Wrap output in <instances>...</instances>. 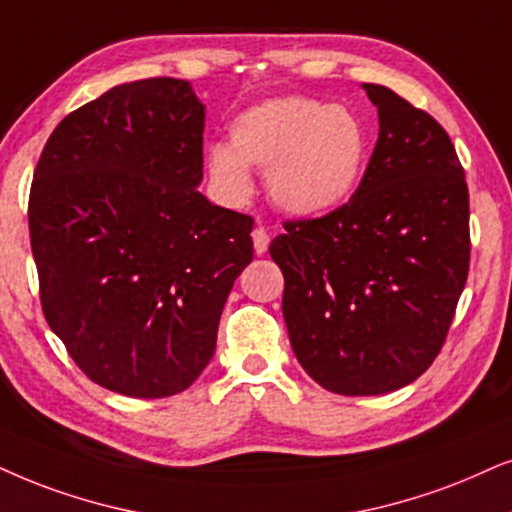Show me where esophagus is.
I'll return each mask as SVG.
<instances>
[{"instance_id":"esophagus-1","label":"esophagus","mask_w":512,"mask_h":512,"mask_svg":"<svg viewBox=\"0 0 512 512\" xmlns=\"http://www.w3.org/2000/svg\"><path fill=\"white\" fill-rule=\"evenodd\" d=\"M269 241H271V238H269L267 231L262 229V226H257V229L252 231V243H255L257 255H264V252L269 250Z\"/></svg>"}]
</instances>
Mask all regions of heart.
Instances as JSON below:
<instances>
[{"label":"heart","instance_id":"1","mask_svg":"<svg viewBox=\"0 0 512 512\" xmlns=\"http://www.w3.org/2000/svg\"><path fill=\"white\" fill-rule=\"evenodd\" d=\"M231 144L205 151L215 189L229 203L252 196L248 167L267 172L269 198L295 217H321L354 196L366 170L368 139L361 120L345 106L278 96L238 113Z\"/></svg>","mask_w":512,"mask_h":512}]
</instances>
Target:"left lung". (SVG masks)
Instances as JSON below:
<instances>
[{"mask_svg": "<svg viewBox=\"0 0 512 512\" xmlns=\"http://www.w3.org/2000/svg\"><path fill=\"white\" fill-rule=\"evenodd\" d=\"M361 87L380 132L357 193L331 215L286 222L269 245L297 361L347 397L428 371L470 267L468 184L449 134L392 89Z\"/></svg>", "mask_w": 512, "mask_h": 512, "instance_id": "left-lung-1", "label": "left lung"}]
</instances>
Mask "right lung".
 <instances>
[{
	"instance_id": "right-lung-1",
	"label": "right lung",
	"mask_w": 512,
	"mask_h": 512,
	"mask_svg": "<svg viewBox=\"0 0 512 512\" xmlns=\"http://www.w3.org/2000/svg\"><path fill=\"white\" fill-rule=\"evenodd\" d=\"M203 127L186 80L118 84L58 122L32 179L44 316L84 375L125 397L193 385L252 262V217L198 191Z\"/></svg>"
}]
</instances>
